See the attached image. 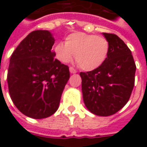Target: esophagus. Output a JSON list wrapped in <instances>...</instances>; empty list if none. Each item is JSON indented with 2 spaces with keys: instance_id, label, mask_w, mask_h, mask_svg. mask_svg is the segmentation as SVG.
Returning a JSON list of instances; mask_svg holds the SVG:
<instances>
[{
  "instance_id": "34e87169",
  "label": "esophagus",
  "mask_w": 147,
  "mask_h": 147,
  "mask_svg": "<svg viewBox=\"0 0 147 147\" xmlns=\"http://www.w3.org/2000/svg\"><path fill=\"white\" fill-rule=\"evenodd\" d=\"M69 71H70V72L71 73H76L77 72V71L73 67H69Z\"/></svg>"
}]
</instances>
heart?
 <instances>
[{"instance_id": "b5f03b06", "label": "heart", "mask_w": 147, "mask_h": 147, "mask_svg": "<svg viewBox=\"0 0 147 147\" xmlns=\"http://www.w3.org/2000/svg\"><path fill=\"white\" fill-rule=\"evenodd\" d=\"M109 43L105 37L76 32L69 34L65 42L55 46L56 57L63 63L76 61L82 69L92 71L102 66L108 57Z\"/></svg>"}]
</instances>
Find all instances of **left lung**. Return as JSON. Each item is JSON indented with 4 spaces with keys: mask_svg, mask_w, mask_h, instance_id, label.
Segmentation results:
<instances>
[{
    "mask_svg": "<svg viewBox=\"0 0 147 147\" xmlns=\"http://www.w3.org/2000/svg\"><path fill=\"white\" fill-rule=\"evenodd\" d=\"M109 43L102 66L80 72L84 103L92 113L108 117L128 102L135 85L136 66L130 49L114 34L103 33Z\"/></svg>",
    "mask_w": 147,
    "mask_h": 147,
    "instance_id": "obj_1",
    "label": "left lung"
}]
</instances>
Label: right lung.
<instances>
[{
    "label": "right lung",
    "instance_id": "obj_1",
    "mask_svg": "<svg viewBox=\"0 0 147 147\" xmlns=\"http://www.w3.org/2000/svg\"><path fill=\"white\" fill-rule=\"evenodd\" d=\"M54 41L48 30L32 31L10 58L7 80L11 99L22 113L34 119L57 110L70 77L68 66L55 59Z\"/></svg>",
    "mask_w": 147,
    "mask_h": 147
}]
</instances>
